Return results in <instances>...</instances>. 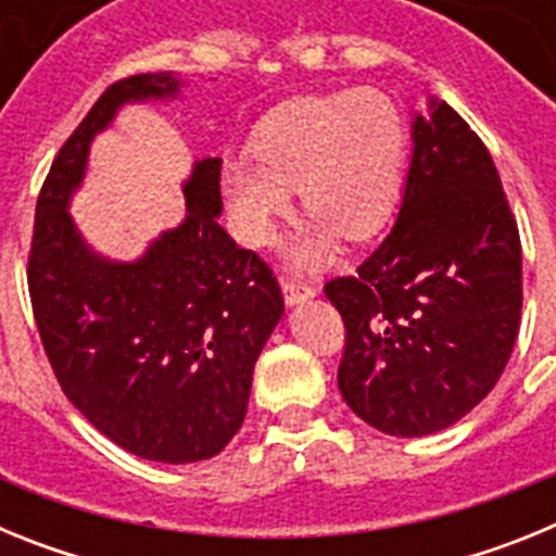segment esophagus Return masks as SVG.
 Listing matches in <instances>:
<instances>
[{
	"mask_svg": "<svg viewBox=\"0 0 556 556\" xmlns=\"http://www.w3.org/2000/svg\"><path fill=\"white\" fill-rule=\"evenodd\" d=\"M314 294H317V289L308 287V283L283 281V301H287V306H298V303L308 301Z\"/></svg>",
	"mask_w": 556,
	"mask_h": 556,
	"instance_id": "1",
	"label": "esophagus"
}]
</instances>
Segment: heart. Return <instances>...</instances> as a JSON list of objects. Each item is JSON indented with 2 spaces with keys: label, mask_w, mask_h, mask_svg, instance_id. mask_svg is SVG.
Segmentation results:
<instances>
[{
  "label": "heart",
  "mask_w": 556,
  "mask_h": 556,
  "mask_svg": "<svg viewBox=\"0 0 556 556\" xmlns=\"http://www.w3.org/2000/svg\"><path fill=\"white\" fill-rule=\"evenodd\" d=\"M406 122L381 88L303 97L278 108L253 139V161L225 164L223 189L239 233L267 244L301 191L314 225L289 248L294 267H320L337 236L365 242L395 214Z\"/></svg>",
  "instance_id": "obj_1"
}]
</instances>
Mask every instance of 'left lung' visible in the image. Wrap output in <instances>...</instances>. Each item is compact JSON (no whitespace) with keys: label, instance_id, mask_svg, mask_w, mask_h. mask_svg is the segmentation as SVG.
I'll return each mask as SVG.
<instances>
[{"label":"left lung","instance_id":"1","mask_svg":"<svg viewBox=\"0 0 556 556\" xmlns=\"http://www.w3.org/2000/svg\"><path fill=\"white\" fill-rule=\"evenodd\" d=\"M404 200L356 275L326 283L345 323L339 392L372 429L424 437L488 395L520 326V236L488 147L440 100L412 122Z\"/></svg>","mask_w":556,"mask_h":556}]
</instances>
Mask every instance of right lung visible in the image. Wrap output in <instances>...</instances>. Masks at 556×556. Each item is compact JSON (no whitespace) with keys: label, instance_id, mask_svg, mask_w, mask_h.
Masks as SVG:
<instances>
[{"label":"right lung","instance_id":"1","mask_svg":"<svg viewBox=\"0 0 556 556\" xmlns=\"http://www.w3.org/2000/svg\"><path fill=\"white\" fill-rule=\"evenodd\" d=\"M184 86L155 72L105 88L52 161L27 262L61 390L108 440L166 465L211 459L242 429L255 358L283 314L273 269L217 223L219 159L194 164L186 219L136 262L102 258L68 214L97 132L127 102L169 100Z\"/></svg>","mask_w":556,"mask_h":556}]
</instances>
